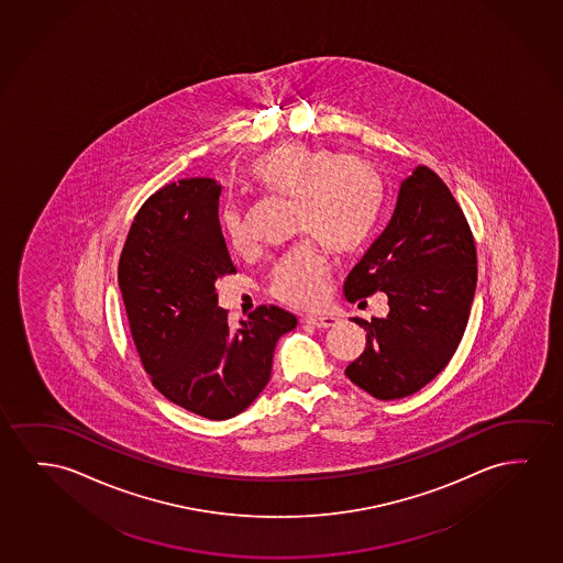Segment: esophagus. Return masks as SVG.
<instances>
[{"label": "esophagus", "mask_w": 563, "mask_h": 563, "mask_svg": "<svg viewBox=\"0 0 563 563\" xmlns=\"http://www.w3.org/2000/svg\"><path fill=\"white\" fill-rule=\"evenodd\" d=\"M302 320H305L307 324L314 325V328H332V325L340 322V320L332 317V314H307Z\"/></svg>", "instance_id": "34e87169"}]
</instances>
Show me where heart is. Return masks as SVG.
Instances as JSON below:
<instances>
[{"instance_id": "obj_1", "label": "heart", "mask_w": 563, "mask_h": 563, "mask_svg": "<svg viewBox=\"0 0 563 563\" xmlns=\"http://www.w3.org/2000/svg\"><path fill=\"white\" fill-rule=\"evenodd\" d=\"M262 189L299 202V228L335 254H351L371 238L380 210V177L368 162L335 156L302 143L279 144L253 166ZM235 246L246 235L235 208L223 216ZM330 266L317 246H305L277 264L272 294L291 307H317L328 291Z\"/></svg>"}]
</instances>
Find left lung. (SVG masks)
<instances>
[{
  "label": "left lung",
  "instance_id": "left-lung-1",
  "mask_svg": "<svg viewBox=\"0 0 563 563\" xmlns=\"http://www.w3.org/2000/svg\"><path fill=\"white\" fill-rule=\"evenodd\" d=\"M476 289V251L457 200L427 166L399 181L389 222L349 272L345 297L382 291L388 317L351 318L366 347L349 380L382 401L411 396L450 363L467 328Z\"/></svg>",
  "mask_w": 563,
  "mask_h": 563
}]
</instances>
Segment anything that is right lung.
<instances>
[{
  "instance_id": "1",
  "label": "right lung",
  "mask_w": 563,
  "mask_h": 563,
  "mask_svg": "<svg viewBox=\"0 0 563 563\" xmlns=\"http://www.w3.org/2000/svg\"><path fill=\"white\" fill-rule=\"evenodd\" d=\"M222 185L189 177L154 192L119 258L129 325L158 391L210 420L245 411L272 376L274 349L297 318L258 307L231 330L216 282L233 274L220 228Z\"/></svg>"
}]
</instances>
